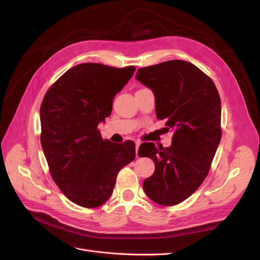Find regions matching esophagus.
I'll return each mask as SVG.
<instances>
[{
  "label": "esophagus",
  "instance_id": "obj_1",
  "mask_svg": "<svg viewBox=\"0 0 260 260\" xmlns=\"http://www.w3.org/2000/svg\"><path fill=\"white\" fill-rule=\"evenodd\" d=\"M140 142H139V141H137V142H136V155H137V157H139V154H138V151H139V146H140Z\"/></svg>",
  "mask_w": 260,
  "mask_h": 260
}]
</instances>
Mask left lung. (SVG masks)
I'll list each match as a JSON object with an SVG mask.
<instances>
[{
  "mask_svg": "<svg viewBox=\"0 0 260 260\" xmlns=\"http://www.w3.org/2000/svg\"><path fill=\"white\" fill-rule=\"evenodd\" d=\"M136 79L155 96L156 117L174 131L171 145L143 143L140 157H149L154 174L143 188L153 202L172 206L191 196L207 177L221 139V102L209 77L185 60L140 68Z\"/></svg>",
  "mask_w": 260,
  "mask_h": 260,
  "instance_id": "obj_1",
  "label": "left lung"
}]
</instances>
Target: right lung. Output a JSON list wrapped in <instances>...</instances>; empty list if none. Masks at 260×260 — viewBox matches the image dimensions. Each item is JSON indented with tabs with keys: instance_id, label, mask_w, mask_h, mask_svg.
I'll return each instance as SVG.
<instances>
[{
	"instance_id": "right-lung-1",
	"label": "right lung",
	"mask_w": 260,
	"mask_h": 260,
	"mask_svg": "<svg viewBox=\"0 0 260 260\" xmlns=\"http://www.w3.org/2000/svg\"><path fill=\"white\" fill-rule=\"evenodd\" d=\"M136 67L79 64L46 92L40 108L41 145L54 182L77 205L99 207L111 198L119 170L136 157V144H115L98 130Z\"/></svg>"
}]
</instances>
